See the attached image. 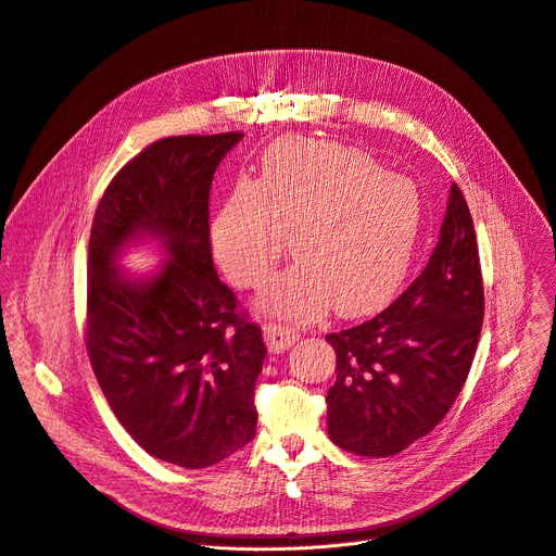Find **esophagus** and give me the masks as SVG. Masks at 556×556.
I'll list each match as a JSON object with an SVG mask.
<instances>
[{
  "label": "esophagus",
  "instance_id": "obj_1",
  "mask_svg": "<svg viewBox=\"0 0 556 556\" xmlns=\"http://www.w3.org/2000/svg\"><path fill=\"white\" fill-rule=\"evenodd\" d=\"M296 341H299V332L296 330L285 328V325H276V323L265 325V343H267L269 352L280 354V352L289 350Z\"/></svg>",
  "mask_w": 556,
  "mask_h": 556
}]
</instances>
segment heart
Masks as SVG:
<instances>
[{
	"label": "heart",
	"instance_id": "1",
	"mask_svg": "<svg viewBox=\"0 0 556 556\" xmlns=\"http://www.w3.org/2000/svg\"><path fill=\"white\" fill-rule=\"evenodd\" d=\"M421 228V198L366 152L285 139L265 152L260 177L242 179L211 222L217 263L240 287L267 282L280 257L299 263L260 296V307L309 323L330 307L366 316L402 285Z\"/></svg>",
	"mask_w": 556,
	"mask_h": 556
}]
</instances>
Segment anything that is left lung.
I'll return each mask as SVG.
<instances>
[{
	"label": "left lung",
	"instance_id": "left-lung-1",
	"mask_svg": "<svg viewBox=\"0 0 556 556\" xmlns=\"http://www.w3.org/2000/svg\"><path fill=\"white\" fill-rule=\"evenodd\" d=\"M482 314L473 219L451 184L429 265L372 320L325 337L337 352V383L325 397L330 440L388 458L429 435L467 381Z\"/></svg>",
	"mask_w": 556,
	"mask_h": 556
}]
</instances>
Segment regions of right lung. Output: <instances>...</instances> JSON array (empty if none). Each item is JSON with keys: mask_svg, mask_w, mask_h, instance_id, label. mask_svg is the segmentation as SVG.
I'll return each mask as SVG.
<instances>
[{"mask_svg": "<svg viewBox=\"0 0 556 556\" xmlns=\"http://www.w3.org/2000/svg\"><path fill=\"white\" fill-rule=\"evenodd\" d=\"M240 132L161 139L112 179L87 257V352L132 440L184 469L222 463L255 435V379L267 348L215 274L208 228L213 175ZM150 243L146 275L119 260Z\"/></svg>", "mask_w": 556, "mask_h": 556, "instance_id": "add662e5", "label": "right lung"}]
</instances>
